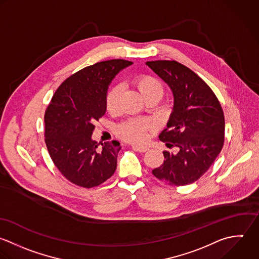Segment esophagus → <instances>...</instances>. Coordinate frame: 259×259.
I'll list each match as a JSON object with an SVG mask.
<instances>
[{"label":"esophagus","mask_w":259,"mask_h":259,"mask_svg":"<svg viewBox=\"0 0 259 259\" xmlns=\"http://www.w3.org/2000/svg\"><path fill=\"white\" fill-rule=\"evenodd\" d=\"M133 149L136 151H139V152H146L147 150H149V147L142 146V145H134Z\"/></svg>","instance_id":"1"}]
</instances>
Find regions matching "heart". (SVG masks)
<instances>
[{
  "instance_id": "1",
  "label": "heart",
  "mask_w": 259,
  "mask_h": 259,
  "mask_svg": "<svg viewBox=\"0 0 259 259\" xmlns=\"http://www.w3.org/2000/svg\"><path fill=\"white\" fill-rule=\"evenodd\" d=\"M132 83L145 101L154 100L156 102L163 95V84L154 75H136L133 78ZM121 93L122 91L119 85H115L108 91L106 97V109L109 112H116L118 110ZM149 126V123L146 121L129 120L120 124L117 128V132L124 140L133 143H139L146 139Z\"/></svg>"
}]
</instances>
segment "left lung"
<instances>
[{"mask_svg":"<svg viewBox=\"0 0 259 259\" xmlns=\"http://www.w3.org/2000/svg\"><path fill=\"white\" fill-rule=\"evenodd\" d=\"M146 64L174 94V110L159 139L177 152L163 151V163L152 175L169 186L198 181L213 164L225 139L223 109L211 88L192 69L176 60Z\"/></svg>","mask_w":259,"mask_h":259,"instance_id":"obj_1","label":"left lung"}]
</instances>
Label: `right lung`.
Wrapping results in <instances>:
<instances>
[{"instance_id": "1", "label": "right lung", "mask_w": 259, "mask_h": 259, "mask_svg": "<svg viewBox=\"0 0 259 259\" xmlns=\"http://www.w3.org/2000/svg\"><path fill=\"white\" fill-rule=\"evenodd\" d=\"M131 64L111 59L76 71L57 88L45 111L48 153L60 174L78 187H98L116 170L120 143L105 142L99 148L92 134L94 123L106 113L108 85Z\"/></svg>"}]
</instances>
